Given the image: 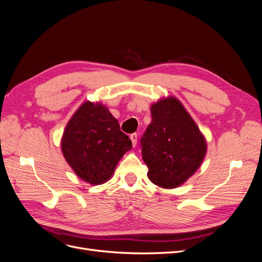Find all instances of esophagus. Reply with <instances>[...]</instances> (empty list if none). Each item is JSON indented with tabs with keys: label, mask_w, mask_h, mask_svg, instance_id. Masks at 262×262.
Segmentation results:
<instances>
[{
	"label": "esophagus",
	"mask_w": 262,
	"mask_h": 262,
	"mask_svg": "<svg viewBox=\"0 0 262 262\" xmlns=\"http://www.w3.org/2000/svg\"><path fill=\"white\" fill-rule=\"evenodd\" d=\"M130 139L132 141V145L136 146L137 145V142H138V134L137 133H132L130 136Z\"/></svg>",
	"instance_id": "34e87169"
}]
</instances>
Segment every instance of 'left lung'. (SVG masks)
<instances>
[{
	"instance_id": "left-lung-1",
	"label": "left lung",
	"mask_w": 262,
	"mask_h": 262,
	"mask_svg": "<svg viewBox=\"0 0 262 262\" xmlns=\"http://www.w3.org/2000/svg\"><path fill=\"white\" fill-rule=\"evenodd\" d=\"M152 122L141 139L147 177L158 187L172 189L184 184L200 167L207 142L193 119L175 97L150 106Z\"/></svg>"
}]
</instances>
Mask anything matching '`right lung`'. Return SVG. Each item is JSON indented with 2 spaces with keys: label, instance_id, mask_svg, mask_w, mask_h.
I'll return each instance as SVG.
<instances>
[{
  "label": "right lung",
  "instance_id": "1",
  "mask_svg": "<svg viewBox=\"0 0 262 262\" xmlns=\"http://www.w3.org/2000/svg\"><path fill=\"white\" fill-rule=\"evenodd\" d=\"M61 148L78 177L100 185L113 176L118 162L132 148V142L107 107L86 101L68 122Z\"/></svg>",
  "mask_w": 262,
  "mask_h": 262
}]
</instances>
